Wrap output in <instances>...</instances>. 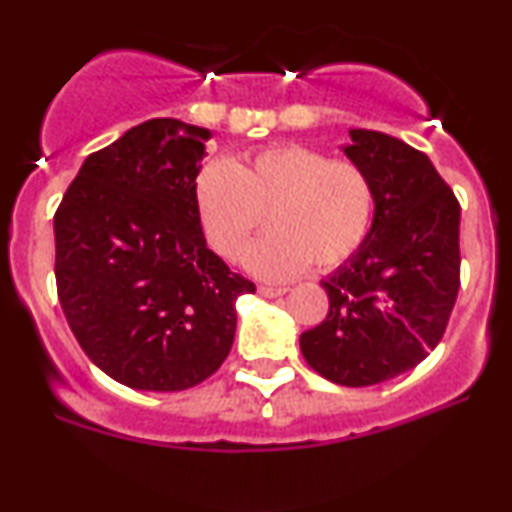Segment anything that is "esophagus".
I'll return each mask as SVG.
<instances>
[{"label":"esophagus","instance_id":"obj_1","mask_svg":"<svg viewBox=\"0 0 512 512\" xmlns=\"http://www.w3.org/2000/svg\"><path fill=\"white\" fill-rule=\"evenodd\" d=\"M288 288L283 286H260V295L264 298H281V295H286Z\"/></svg>","mask_w":512,"mask_h":512}]
</instances>
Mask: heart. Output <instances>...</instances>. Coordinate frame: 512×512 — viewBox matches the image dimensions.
<instances>
[{
    "instance_id": "1",
    "label": "heart",
    "mask_w": 512,
    "mask_h": 512,
    "mask_svg": "<svg viewBox=\"0 0 512 512\" xmlns=\"http://www.w3.org/2000/svg\"><path fill=\"white\" fill-rule=\"evenodd\" d=\"M200 226L214 250L238 262L267 224L269 236L245 257L250 272L283 281L307 264L329 272L365 243L374 188L362 166L303 145L257 152L245 164L214 159L195 178Z\"/></svg>"
}]
</instances>
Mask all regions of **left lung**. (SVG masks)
Wrapping results in <instances>:
<instances>
[{"label":"left lung","instance_id":"obj_1","mask_svg":"<svg viewBox=\"0 0 512 512\" xmlns=\"http://www.w3.org/2000/svg\"><path fill=\"white\" fill-rule=\"evenodd\" d=\"M374 188L365 243L322 279L329 315L300 336L307 365L341 386H372L439 346L460 288V205L424 152L350 128L343 147Z\"/></svg>","mask_w":512,"mask_h":512}]
</instances>
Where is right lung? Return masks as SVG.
Returning <instances> with one entry per match:
<instances>
[{
    "label": "right lung",
    "mask_w": 512,
    "mask_h": 512,
    "mask_svg": "<svg viewBox=\"0 0 512 512\" xmlns=\"http://www.w3.org/2000/svg\"><path fill=\"white\" fill-rule=\"evenodd\" d=\"M207 128L150 119L92 152L54 214L57 293L85 355L123 386L212 377L255 283L207 248L195 178Z\"/></svg>",
    "instance_id": "add662e5"
}]
</instances>
